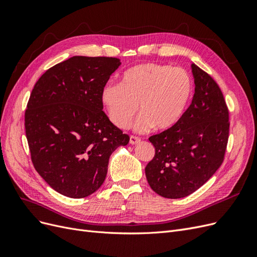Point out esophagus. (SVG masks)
Instances as JSON below:
<instances>
[{"mask_svg":"<svg viewBox=\"0 0 257 257\" xmlns=\"http://www.w3.org/2000/svg\"><path fill=\"white\" fill-rule=\"evenodd\" d=\"M139 142H141V138H139L138 136H134V135H131L130 136V144L131 145H136Z\"/></svg>","mask_w":257,"mask_h":257,"instance_id":"34e87169","label":"esophagus"}]
</instances>
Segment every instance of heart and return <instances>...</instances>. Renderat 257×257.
I'll return each mask as SVG.
<instances>
[{
	"instance_id": "heart-1",
	"label": "heart",
	"mask_w": 257,
	"mask_h": 257,
	"mask_svg": "<svg viewBox=\"0 0 257 257\" xmlns=\"http://www.w3.org/2000/svg\"><path fill=\"white\" fill-rule=\"evenodd\" d=\"M192 90L193 82L185 69L145 63L124 72L121 83H106L100 92V100L116 127H127L139 106L141 116L135 123L137 131H147L151 126L165 131L181 119Z\"/></svg>"
}]
</instances>
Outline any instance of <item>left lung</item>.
Listing matches in <instances>:
<instances>
[{
  "label": "left lung",
  "instance_id": "left-lung-1",
  "mask_svg": "<svg viewBox=\"0 0 257 257\" xmlns=\"http://www.w3.org/2000/svg\"><path fill=\"white\" fill-rule=\"evenodd\" d=\"M195 93L175 126L149 138L155 154L145 168L151 189L165 198L198 190L220 168L229 136V112L219 84L192 64Z\"/></svg>",
  "mask_w": 257,
  "mask_h": 257
}]
</instances>
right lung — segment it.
I'll use <instances>...</instances> for the list:
<instances>
[{
	"label": "right lung",
	"instance_id": "add662e5",
	"mask_svg": "<svg viewBox=\"0 0 257 257\" xmlns=\"http://www.w3.org/2000/svg\"><path fill=\"white\" fill-rule=\"evenodd\" d=\"M120 64L118 58L76 56L46 71L31 92L25 113L31 160L62 195L83 198L97 191L111 153L130 142L100 100Z\"/></svg>",
	"mask_w": 257,
	"mask_h": 257
}]
</instances>
